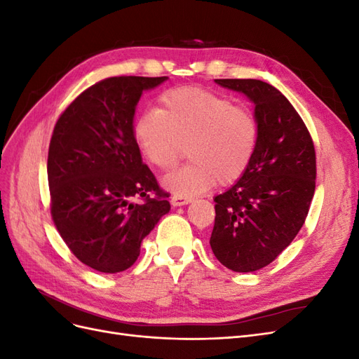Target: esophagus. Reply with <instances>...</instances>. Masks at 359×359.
<instances>
[{"label": "esophagus", "instance_id": "1", "mask_svg": "<svg viewBox=\"0 0 359 359\" xmlns=\"http://www.w3.org/2000/svg\"><path fill=\"white\" fill-rule=\"evenodd\" d=\"M191 202V198H186V196H172L170 198V203L173 205V206H182V205H187V203H190Z\"/></svg>", "mask_w": 359, "mask_h": 359}]
</instances>
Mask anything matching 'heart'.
I'll use <instances>...</instances> for the list:
<instances>
[{"mask_svg":"<svg viewBox=\"0 0 359 359\" xmlns=\"http://www.w3.org/2000/svg\"><path fill=\"white\" fill-rule=\"evenodd\" d=\"M135 137L149 163L169 170L189 151L190 163L163 180L178 196H194L217 181L240 180L252 163L259 126L247 107L201 88L168 90L160 109H148L135 123Z\"/></svg>","mask_w":359,"mask_h":359,"instance_id":"heart-1","label":"heart"}]
</instances>
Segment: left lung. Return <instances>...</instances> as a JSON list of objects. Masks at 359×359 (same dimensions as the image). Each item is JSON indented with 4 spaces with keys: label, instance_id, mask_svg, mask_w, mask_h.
I'll use <instances>...</instances> for the list:
<instances>
[{
    "label": "left lung",
    "instance_id": "8db88e82",
    "mask_svg": "<svg viewBox=\"0 0 359 359\" xmlns=\"http://www.w3.org/2000/svg\"><path fill=\"white\" fill-rule=\"evenodd\" d=\"M255 103L259 140L247 172L215 196L214 256L235 273L269 265L295 240L316 189V153L302 118L273 85L215 79Z\"/></svg>",
    "mask_w": 359,
    "mask_h": 359
}]
</instances>
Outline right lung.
Here are the masks:
<instances>
[{"mask_svg":"<svg viewBox=\"0 0 359 359\" xmlns=\"http://www.w3.org/2000/svg\"><path fill=\"white\" fill-rule=\"evenodd\" d=\"M166 79H103L76 97L53 127L48 153L52 220L70 252L100 273L132 266L144 238L170 210L169 193L144 165L133 133L142 91Z\"/></svg>","mask_w":359,"mask_h":359,"instance_id":"obj_1","label":"right lung"}]
</instances>
